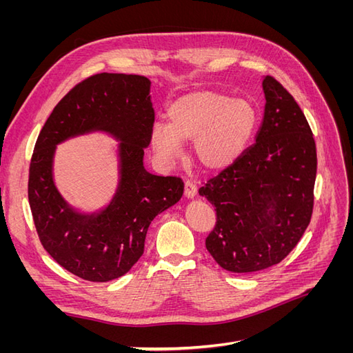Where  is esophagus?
<instances>
[{
	"mask_svg": "<svg viewBox=\"0 0 353 353\" xmlns=\"http://www.w3.org/2000/svg\"><path fill=\"white\" fill-rule=\"evenodd\" d=\"M184 188V194L187 199H193L197 194V187L194 183H191V181H185Z\"/></svg>",
	"mask_w": 353,
	"mask_h": 353,
	"instance_id": "esophagus-1",
	"label": "esophagus"
}]
</instances>
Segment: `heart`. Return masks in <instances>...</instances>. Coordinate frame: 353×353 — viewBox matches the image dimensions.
I'll use <instances>...</instances> for the list:
<instances>
[{
	"mask_svg": "<svg viewBox=\"0 0 353 353\" xmlns=\"http://www.w3.org/2000/svg\"><path fill=\"white\" fill-rule=\"evenodd\" d=\"M258 114L252 103L228 95L199 91L183 95L168 110V123L156 122L150 130L154 152L165 160L181 154L183 143H191L194 162L206 170L231 165L249 144Z\"/></svg>",
	"mask_w": 353,
	"mask_h": 353,
	"instance_id": "heart-1",
	"label": "heart"
}]
</instances>
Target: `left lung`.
Returning <instances> with one entry per match:
<instances>
[{
    "mask_svg": "<svg viewBox=\"0 0 353 353\" xmlns=\"http://www.w3.org/2000/svg\"><path fill=\"white\" fill-rule=\"evenodd\" d=\"M263 121L256 143L199 188L216 210L206 249L230 272L280 263L311 222L316 147L303 112L272 77L262 81Z\"/></svg>",
    "mask_w": 353,
    "mask_h": 353,
    "instance_id": "1",
    "label": "left lung"
}]
</instances>
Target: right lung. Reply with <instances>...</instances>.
<instances>
[{
	"label": "right lung",
	"mask_w": 353,
	"mask_h": 353,
	"mask_svg": "<svg viewBox=\"0 0 353 353\" xmlns=\"http://www.w3.org/2000/svg\"><path fill=\"white\" fill-rule=\"evenodd\" d=\"M150 85L140 74H94L59 101L38 135L28 184L38 237L52 259L87 281L105 283L130 271L144 253L152 221L184 193L183 179L153 175L143 163L154 123ZM92 132L120 141V181L110 205L87 214L59 194L52 163L59 143Z\"/></svg>",
	"instance_id": "obj_1"
}]
</instances>
